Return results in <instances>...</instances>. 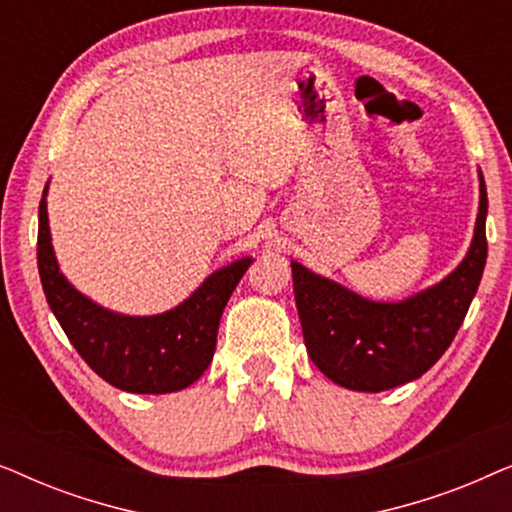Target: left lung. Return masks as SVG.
Masks as SVG:
<instances>
[{
    "label": "left lung",
    "instance_id": "obj_1",
    "mask_svg": "<svg viewBox=\"0 0 512 512\" xmlns=\"http://www.w3.org/2000/svg\"><path fill=\"white\" fill-rule=\"evenodd\" d=\"M487 188L480 172L475 233L445 279L398 303H377L293 261V293L310 359L352 391H384L422 377L457 335L487 263Z\"/></svg>",
    "mask_w": 512,
    "mask_h": 512
}]
</instances>
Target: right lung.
<instances>
[{"instance_id": "obj_1", "label": "right lung", "mask_w": 512, "mask_h": 512, "mask_svg": "<svg viewBox=\"0 0 512 512\" xmlns=\"http://www.w3.org/2000/svg\"><path fill=\"white\" fill-rule=\"evenodd\" d=\"M44 188L39 202L37 263L46 300L81 359L130 394H172L198 380L212 363L216 333L230 293L254 258H237L212 272L184 303L153 317L104 310L60 272L51 244Z\"/></svg>"}]
</instances>
